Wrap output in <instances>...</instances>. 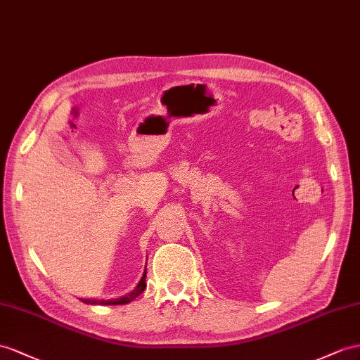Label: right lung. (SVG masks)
I'll return each mask as SVG.
<instances>
[{
    "label": "right lung",
    "mask_w": 360,
    "mask_h": 360,
    "mask_svg": "<svg viewBox=\"0 0 360 360\" xmlns=\"http://www.w3.org/2000/svg\"><path fill=\"white\" fill-rule=\"evenodd\" d=\"M146 268H144V272H143V276L141 280L138 281V284L135 285V289L131 290L129 293L123 295V297L120 298H114V300H91V298H82V301H84L85 304H103V306H120V304H127L134 301L138 295L143 293V290L146 289Z\"/></svg>",
    "instance_id": "obj_1"
}]
</instances>
